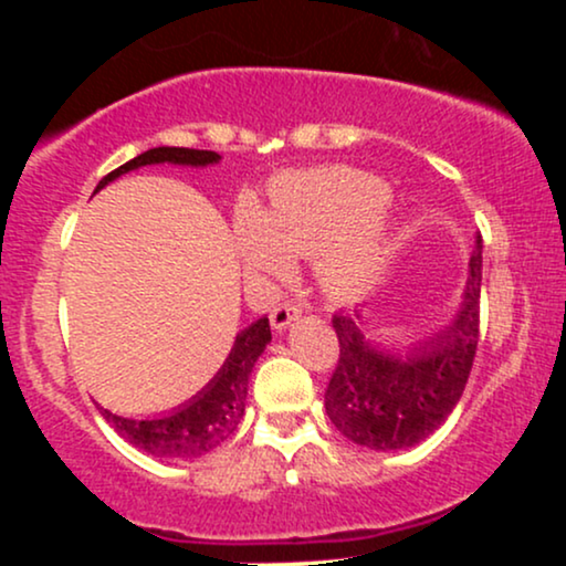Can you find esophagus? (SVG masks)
<instances>
[{
    "label": "esophagus",
    "mask_w": 566,
    "mask_h": 566,
    "mask_svg": "<svg viewBox=\"0 0 566 566\" xmlns=\"http://www.w3.org/2000/svg\"><path fill=\"white\" fill-rule=\"evenodd\" d=\"M295 319H297V308L292 303H282L271 311V327H274V333H284V329H287Z\"/></svg>",
    "instance_id": "34e87169"
}]
</instances>
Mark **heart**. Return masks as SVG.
<instances>
[{
	"label": "heart",
	"instance_id": "heart-1",
	"mask_svg": "<svg viewBox=\"0 0 566 566\" xmlns=\"http://www.w3.org/2000/svg\"><path fill=\"white\" fill-rule=\"evenodd\" d=\"M391 188L354 167L290 172L271 188L265 216L244 212L239 252L252 276L279 279L292 258H316V282L333 297H361L391 269L396 223L382 207Z\"/></svg>",
	"mask_w": 566,
	"mask_h": 566
}]
</instances>
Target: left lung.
Returning <instances> with one entry per match:
<instances>
[{
    "mask_svg": "<svg viewBox=\"0 0 566 566\" xmlns=\"http://www.w3.org/2000/svg\"><path fill=\"white\" fill-rule=\"evenodd\" d=\"M479 292L482 237L476 233L463 301L441 327L396 348L375 340L367 316H335L340 361L324 407L343 437L375 452L409 450L450 418L476 354Z\"/></svg>",
    "mask_w": 566,
    "mask_h": 566,
    "instance_id": "8db88e82",
    "label": "left lung"
}]
</instances>
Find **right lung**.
<instances>
[{
  "mask_svg": "<svg viewBox=\"0 0 566 566\" xmlns=\"http://www.w3.org/2000/svg\"><path fill=\"white\" fill-rule=\"evenodd\" d=\"M220 161L216 151H197V148H172L159 146L148 148L129 159L127 165L116 167L108 172L101 184L95 186V193L108 184H114L122 175L140 170L148 165H175V167H212ZM271 343L269 319L252 322L237 335L233 346L226 356L223 367L218 369L216 378L207 382L197 396L186 401V405L170 409L165 415H154V418H125L112 409L101 407L103 418L114 426V431L122 439L138 450L154 454L161 460H193L201 454L212 452L216 447L223 444L226 439L237 431L239 420L244 415L247 405V388H250V375L255 367L258 356L263 354L265 346Z\"/></svg>",
  "mask_w": 566,
  "mask_h": 566,
  "instance_id": "obj_1",
  "label": "right lung"
}]
</instances>
